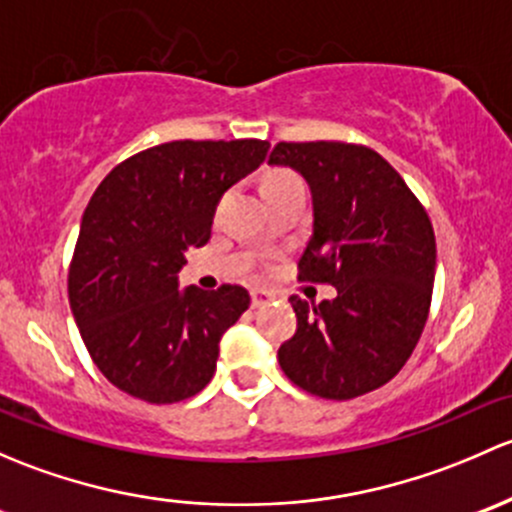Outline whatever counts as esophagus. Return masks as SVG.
Segmentation results:
<instances>
[{
  "label": "esophagus",
  "instance_id": "1",
  "mask_svg": "<svg viewBox=\"0 0 512 512\" xmlns=\"http://www.w3.org/2000/svg\"><path fill=\"white\" fill-rule=\"evenodd\" d=\"M271 298L273 295L268 291H263V288H254V291H251V308H263V305H266Z\"/></svg>",
  "mask_w": 512,
  "mask_h": 512
}]
</instances>
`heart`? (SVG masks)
Wrapping results in <instances>:
<instances>
[{
    "instance_id": "b5f03b06",
    "label": "heart",
    "mask_w": 512,
    "mask_h": 512,
    "mask_svg": "<svg viewBox=\"0 0 512 512\" xmlns=\"http://www.w3.org/2000/svg\"><path fill=\"white\" fill-rule=\"evenodd\" d=\"M291 179H298V177H295L293 172H286V170H273V172H268L266 177H263L261 189H271V187H276V184L291 182Z\"/></svg>"
}]
</instances>
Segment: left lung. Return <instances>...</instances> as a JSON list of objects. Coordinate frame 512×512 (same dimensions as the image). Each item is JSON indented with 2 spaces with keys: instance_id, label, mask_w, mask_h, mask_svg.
I'll list each match as a JSON object with an SVG mask.
<instances>
[{
  "instance_id": "8db88e82",
  "label": "left lung",
  "mask_w": 512,
  "mask_h": 512,
  "mask_svg": "<svg viewBox=\"0 0 512 512\" xmlns=\"http://www.w3.org/2000/svg\"><path fill=\"white\" fill-rule=\"evenodd\" d=\"M268 165L293 167L313 194V236L298 278L337 295H291L298 330L278 347L293 384L323 399L382 387L409 360L429 318L436 239L426 209L382 155L350 142H278Z\"/></svg>"
}]
</instances>
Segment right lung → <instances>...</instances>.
Segmentation results:
<instances>
[{
  "instance_id": "obj_1",
  "label": "right lung",
  "mask_w": 512,
  "mask_h": 512,
  "mask_svg": "<svg viewBox=\"0 0 512 512\" xmlns=\"http://www.w3.org/2000/svg\"><path fill=\"white\" fill-rule=\"evenodd\" d=\"M266 152V140L165 142L120 162L88 202L68 300L96 367L130 397L175 404L214 377L249 291H179L177 273L212 236L221 194Z\"/></svg>"
}]
</instances>
